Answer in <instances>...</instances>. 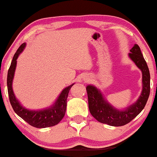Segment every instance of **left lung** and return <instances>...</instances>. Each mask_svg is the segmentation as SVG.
Returning <instances> with one entry per match:
<instances>
[{
    "label": "left lung",
    "mask_w": 157,
    "mask_h": 157,
    "mask_svg": "<svg viewBox=\"0 0 157 157\" xmlns=\"http://www.w3.org/2000/svg\"><path fill=\"white\" fill-rule=\"evenodd\" d=\"M128 54L129 57L142 71V90L138 100L124 110L111 105L95 86L86 87L90 113L98 122L111 126H122L130 122L145 108L150 94V72L140 46L134 44Z\"/></svg>",
    "instance_id": "obj_1"
}]
</instances>
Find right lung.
I'll return each instance as SVG.
<instances>
[{
    "label": "right lung",
    "instance_id": "right-lung-1",
    "mask_svg": "<svg viewBox=\"0 0 157 157\" xmlns=\"http://www.w3.org/2000/svg\"><path fill=\"white\" fill-rule=\"evenodd\" d=\"M25 46H26V44L24 43L18 48L14 55L13 59L11 63V66L9 68L8 75H7V89H8L10 102L15 112L20 117L28 122L30 125L38 128L52 127L58 124L63 118L65 113H66V105H67L68 93L74 84L65 88L57 97L55 103L47 109L33 111V110H29L23 107L20 104L18 100L16 99L15 94L13 92L12 81H13L14 75H15L16 66H17V59L20 54L23 51Z\"/></svg>",
    "mask_w": 157,
    "mask_h": 157
}]
</instances>
